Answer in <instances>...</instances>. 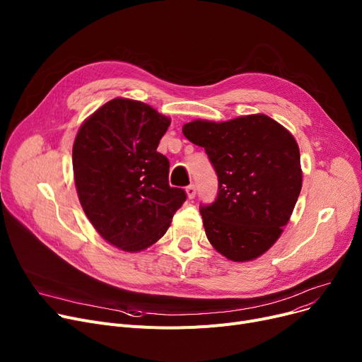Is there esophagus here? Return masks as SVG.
I'll list each match as a JSON object with an SVG mask.
<instances>
[{"instance_id":"obj_1","label":"esophagus","mask_w":362,"mask_h":362,"mask_svg":"<svg viewBox=\"0 0 362 362\" xmlns=\"http://www.w3.org/2000/svg\"><path fill=\"white\" fill-rule=\"evenodd\" d=\"M186 195H187L189 199H194L195 195H197V186L195 185H189L186 187Z\"/></svg>"}]
</instances>
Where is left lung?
<instances>
[{"label":"left lung","instance_id":"obj_1","mask_svg":"<svg viewBox=\"0 0 362 362\" xmlns=\"http://www.w3.org/2000/svg\"><path fill=\"white\" fill-rule=\"evenodd\" d=\"M182 132L205 149L218 176L216 202L201 206L208 240L235 262L259 258L283 233L300 194L296 139L261 112L227 122L197 119Z\"/></svg>","mask_w":362,"mask_h":362}]
</instances>
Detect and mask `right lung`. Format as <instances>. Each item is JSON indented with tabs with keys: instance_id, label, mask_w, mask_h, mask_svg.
<instances>
[{
	"instance_id": "obj_1",
	"label": "right lung",
	"mask_w": 362,
	"mask_h": 362,
	"mask_svg": "<svg viewBox=\"0 0 362 362\" xmlns=\"http://www.w3.org/2000/svg\"><path fill=\"white\" fill-rule=\"evenodd\" d=\"M171 120L154 107L114 98L82 123L71 160L79 202L100 236L124 252L160 240L186 201L170 187L168 160L157 152Z\"/></svg>"
}]
</instances>
